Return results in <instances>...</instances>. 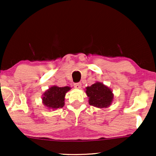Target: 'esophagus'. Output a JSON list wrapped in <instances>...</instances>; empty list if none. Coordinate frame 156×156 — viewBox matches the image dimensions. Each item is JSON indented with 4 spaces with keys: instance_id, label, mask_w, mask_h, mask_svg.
<instances>
[{
    "instance_id": "1",
    "label": "esophagus",
    "mask_w": 156,
    "mask_h": 156,
    "mask_svg": "<svg viewBox=\"0 0 156 156\" xmlns=\"http://www.w3.org/2000/svg\"><path fill=\"white\" fill-rule=\"evenodd\" d=\"M74 88H76V89H80L81 87H82V84H81L80 82L74 83Z\"/></svg>"
}]
</instances>
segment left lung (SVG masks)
<instances>
[{"mask_svg":"<svg viewBox=\"0 0 156 156\" xmlns=\"http://www.w3.org/2000/svg\"><path fill=\"white\" fill-rule=\"evenodd\" d=\"M86 94L89 97V104L100 108L108 107L114 99L111 89L98 82L90 87H87Z\"/></svg>","mask_w":156,"mask_h":156,"instance_id":"8db88e82","label":"left lung"}]
</instances>
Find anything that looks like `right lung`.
Here are the masks:
<instances>
[{"label": "right lung", "mask_w": 156, "mask_h": 156, "mask_svg": "<svg viewBox=\"0 0 156 156\" xmlns=\"http://www.w3.org/2000/svg\"><path fill=\"white\" fill-rule=\"evenodd\" d=\"M70 89L69 87H51L43 94L42 103L49 109L55 110L62 108L65 106V94Z\"/></svg>", "instance_id": "add662e5"}]
</instances>
